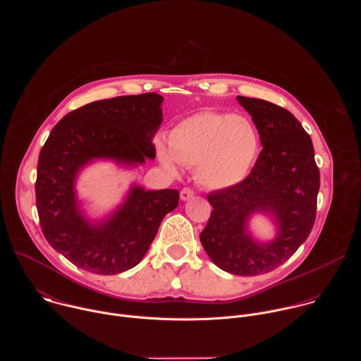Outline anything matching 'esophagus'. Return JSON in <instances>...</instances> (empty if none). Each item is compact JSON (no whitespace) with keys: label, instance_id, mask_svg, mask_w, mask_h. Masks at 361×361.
Instances as JSON below:
<instances>
[{"label":"esophagus","instance_id":"esophagus-1","mask_svg":"<svg viewBox=\"0 0 361 361\" xmlns=\"http://www.w3.org/2000/svg\"><path fill=\"white\" fill-rule=\"evenodd\" d=\"M192 195H194V191H192L191 188H188V187H184V188L181 190V192H180V197H181L183 201L190 200Z\"/></svg>","mask_w":361,"mask_h":361}]
</instances>
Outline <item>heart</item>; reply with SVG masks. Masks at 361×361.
Segmentation results:
<instances>
[{
  "mask_svg": "<svg viewBox=\"0 0 361 361\" xmlns=\"http://www.w3.org/2000/svg\"><path fill=\"white\" fill-rule=\"evenodd\" d=\"M157 145L161 164L171 173L177 164L197 166V180L209 188H228L250 173L260 138L251 121L219 113H200L178 123L169 140Z\"/></svg>",
  "mask_w": 361,
  "mask_h": 361,
  "instance_id": "obj_1",
  "label": "heart"
}]
</instances>
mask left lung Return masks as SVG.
Listing matches in <instances>:
<instances>
[{"mask_svg":"<svg viewBox=\"0 0 361 361\" xmlns=\"http://www.w3.org/2000/svg\"><path fill=\"white\" fill-rule=\"evenodd\" d=\"M237 99L259 130L263 149L243 181L209 194L213 212L200 241L221 270L257 276L280 267L312 233L320 171L310 135L288 110L260 98ZM255 211L276 220L279 233L273 242H254L246 231Z\"/></svg>","mask_w":361,"mask_h":361,"instance_id":"8db88e82","label":"left lung"}]
</instances>
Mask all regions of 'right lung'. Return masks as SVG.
<instances>
[{
    "label": "right lung",
    "mask_w": 361,
    "mask_h": 361,
    "mask_svg": "<svg viewBox=\"0 0 361 361\" xmlns=\"http://www.w3.org/2000/svg\"><path fill=\"white\" fill-rule=\"evenodd\" d=\"M161 102L156 92L90 102L60 120L39 151L35 202L42 234L85 271L113 276L137 266L178 205L177 190L134 185L121 207L94 226L78 210L74 191L77 173L95 159L123 164L156 159L152 137L163 121Z\"/></svg>",
    "instance_id": "add662e5"
}]
</instances>
